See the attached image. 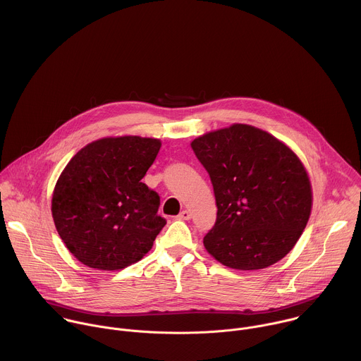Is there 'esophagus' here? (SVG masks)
<instances>
[{
    "instance_id": "obj_1",
    "label": "esophagus",
    "mask_w": 361,
    "mask_h": 361,
    "mask_svg": "<svg viewBox=\"0 0 361 361\" xmlns=\"http://www.w3.org/2000/svg\"><path fill=\"white\" fill-rule=\"evenodd\" d=\"M192 218V214H190V211H188V209H183L179 215H178V219H182V221H188V219H190Z\"/></svg>"
}]
</instances>
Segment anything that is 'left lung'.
Here are the masks:
<instances>
[{
  "mask_svg": "<svg viewBox=\"0 0 361 361\" xmlns=\"http://www.w3.org/2000/svg\"><path fill=\"white\" fill-rule=\"evenodd\" d=\"M214 188L216 222L207 252L240 271L267 268L298 243L312 208L309 172L271 133L246 123L207 132L190 143Z\"/></svg>",
  "mask_w": 361,
  "mask_h": 361,
  "instance_id": "8db88e82",
  "label": "left lung"
}]
</instances>
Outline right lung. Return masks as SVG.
Listing matches in <instances>:
<instances>
[{"mask_svg": "<svg viewBox=\"0 0 361 361\" xmlns=\"http://www.w3.org/2000/svg\"><path fill=\"white\" fill-rule=\"evenodd\" d=\"M159 149L154 137H103L66 164L52 192V218L82 264L118 271L152 250L166 222L157 214L158 195L142 179Z\"/></svg>", "mask_w": 361, "mask_h": 361, "instance_id": "obj_1", "label": "right lung"}]
</instances>
